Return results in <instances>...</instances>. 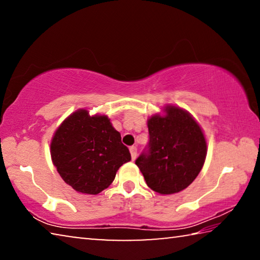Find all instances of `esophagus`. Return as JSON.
<instances>
[{"instance_id":"34e87169","label":"esophagus","mask_w":260,"mask_h":260,"mask_svg":"<svg viewBox=\"0 0 260 260\" xmlns=\"http://www.w3.org/2000/svg\"><path fill=\"white\" fill-rule=\"evenodd\" d=\"M129 151H131V156H132V159L135 160L136 156H138V149H136V147H131L129 148Z\"/></svg>"}]
</instances>
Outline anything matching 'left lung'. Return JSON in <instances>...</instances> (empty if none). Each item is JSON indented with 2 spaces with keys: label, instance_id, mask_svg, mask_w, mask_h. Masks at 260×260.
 <instances>
[{
  "label": "left lung",
  "instance_id": "left-lung-1",
  "mask_svg": "<svg viewBox=\"0 0 260 260\" xmlns=\"http://www.w3.org/2000/svg\"><path fill=\"white\" fill-rule=\"evenodd\" d=\"M147 124L149 152L135 164L153 191L160 195L182 191L204 165L208 143L203 129L187 110L172 104L149 117Z\"/></svg>",
  "mask_w": 260,
  "mask_h": 260
}]
</instances>
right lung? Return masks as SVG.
I'll return each mask as SVG.
<instances>
[{"label":"right lung","mask_w":260,"mask_h":260,"mask_svg":"<svg viewBox=\"0 0 260 260\" xmlns=\"http://www.w3.org/2000/svg\"><path fill=\"white\" fill-rule=\"evenodd\" d=\"M52 164L65 183L87 195H98L112 183L117 171L131 160L128 148L107 114L72 112L50 142Z\"/></svg>","instance_id":"add662e5"}]
</instances>
